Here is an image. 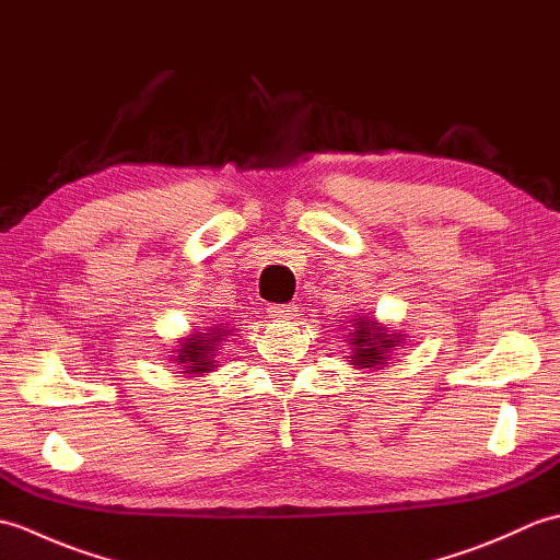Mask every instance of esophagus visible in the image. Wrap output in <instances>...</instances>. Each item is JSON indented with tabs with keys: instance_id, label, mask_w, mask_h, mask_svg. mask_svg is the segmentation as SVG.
Here are the masks:
<instances>
[{
	"instance_id": "34e87169",
	"label": "esophagus",
	"mask_w": 560,
	"mask_h": 560,
	"mask_svg": "<svg viewBox=\"0 0 560 560\" xmlns=\"http://www.w3.org/2000/svg\"><path fill=\"white\" fill-rule=\"evenodd\" d=\"M295 313H299V311H295V305H269V315L277 317V319H289Z\"/></svg>"
}]
</instances>
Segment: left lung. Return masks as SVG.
Here are the masks:
<instances>
[{
    "label": "left lung",
    "instance_id": "8db88e82",
    "mask_svg": "<svg viewBox=\"0 0 560 560\" xmlns=\"http://www.w3.org/2000/svg\"><path fill=\"white\" fill-rule=\"evenodd\" d=\"M341 323V319H339ZM347 330V347H351V365L368 368V371H385L387 361L395 355V349L404 343V335L387 325H380L375 317L355 315V319H349ZM346 329V327H341Z\"/></svg>",
    "mask_w": 560,
    "mask_h": 560
}]
</instances>
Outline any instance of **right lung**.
<instances>
[{"label": "right lung", "instance_id": "1", "mask_svg": "<svg viewBox=\"0 0 560 560\" xmlns=\"http://www.w3.org/2000/svg\"><path fill=\"white\" fill-rule=\"evenodd\" d=\"M233 329L229 325H211L195 335L183 337L175 343V349L168 351L175 365H180V373L187 377H201L205 373H211L213 368H219V355L223 349L225 337Z\"/></svg>", "mask_w": 560, "mask_h": 560}]
</instances>
